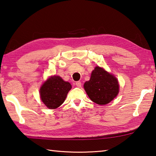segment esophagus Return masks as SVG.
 I'll use <instances>...</instances> for the list:
<instances>
[{"label":"esophagus","instance_id":"esophagus-1","mask_svg":"<svg viewBox=\"0 0 156 156\" xmlns=\"http://www.w3.org/2000/svg\"><path fill=\"white\" fill-rule=\"evenodd\" d=\"M76 86L78 87V88H80L81 86V81H76Z\"/></svg>","mask_w":156,"mask_h":156}]
</instances>
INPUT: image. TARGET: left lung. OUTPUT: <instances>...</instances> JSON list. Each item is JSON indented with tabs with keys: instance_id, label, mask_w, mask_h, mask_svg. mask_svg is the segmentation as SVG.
Listing matches in <instances>:
<instances>
[{
	"instance_id": "left-lung-1",
	"label": "left lung",
	"mask_w": 156,
	"mask_h": 156,
	"mask_svg": "<svg viewBox=\"0 0 156 156\" xmlns=\"http://www.w3.org/2000/svg\"><path fill=\"white\" fill-rule=\"evenodd\" d=\"M83 86L90 99L99 105L108 104L119 91L117 79L99 66L95 67L90 80L85 82Z\"/></svg>"
}]
</instances>
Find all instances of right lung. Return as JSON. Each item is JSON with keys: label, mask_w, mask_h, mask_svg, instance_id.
<instances>
[{"label": "right lung", "mask_w": 156, "mask_h": 156, "mask_svg": "<svg viewBox=\"0 0 156 156\" xmlns=\"http://www.w3.org/2000/svg\"><path fill=\"white\" fill-rule=\"evenodd\" d=\"M71 88L70 83L60 76H51L41 87V100L49 109H55L64 102Z\"/></svg>", "instance_id": "add662e5"}]
</instances>
